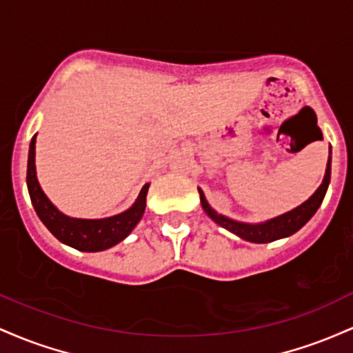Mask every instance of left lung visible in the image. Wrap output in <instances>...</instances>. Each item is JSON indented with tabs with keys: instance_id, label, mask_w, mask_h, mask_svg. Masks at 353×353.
I'll list each match as a JSON object with an SVG mask.
<instances>
[{
	"instance_id": "obj_1",
	"label": "left lung",
	"mask_w": 353,
	"mask_h": 353,
	"mask_svg": "<svg viewBox=\"0 0 353 353\" xmlns=\"http://www.w3.org/2000/svg\"><path fill=\"white\" fill-rule=\"evenodd\" d=\"M330 172H332V157H328L327 161V170L325 176H323L322 185L316 188V192L308 198L307 201H303L300 207H296L290 212L283 213V215L275 216V219L263 221V223H243V221H236L228 219V216L220 215L215 210L208 205L207 198H205L203 192L198 188V193H200V201L201 207H203L207 215L212 219L215 223H219L220 227L227 228L228 232L235 233L240 239L252 241V243H268V241H275L280 239H285V236L294 235L295 232H299L300 228L307 223L312 216L315 215V212L319 210L320 205H322L323 196H325L328 183H330Z\"/></svg>"
}]
</instances>
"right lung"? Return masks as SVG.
Masks as SVG:
<instances>
[{
	"label": "right lung",
	"mask_w": 353,
	"mask_h": 353,
	"mask_svg": "<svg viewBox=\"0 0 353 353\" xmlns=\"http://www.w3.org/2000/svg\"><path fill=\"white\" fill-rule=\"evenodd\" d=\"M34 148H37V134L31 138L30 153H28V192H30L31 203H33L39 220L61 243L81 252H101L120 243L132 233V230L137 227L145 213L146 193H148L150 183L141 188L140 195L132 207L120 215L100 220L71 219V216L63 215L39 187L37 166H34Z\"/></svg>",
	"instance_id": "1"
}]
</instances>
